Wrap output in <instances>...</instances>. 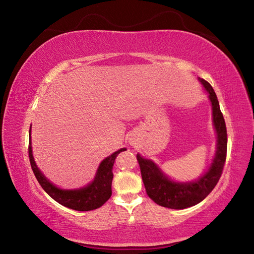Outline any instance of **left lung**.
<instances>
[{
	"mask_svg": "<svg viewBox=\"0 0 254 254\" xmlns=\"http://www.w3.org/2000/svg\"><path fill=\"white\" fill-rule=\"evenodd\" d=\"M209 94L213 108V121L217 132V150L209 170L197 181L178 183L169 180L152 160L136 155L141 175L147 195L153 201L167 208L183 209L196 205L206 197L216 187L222 177L227 156V130L223 113L220 111L217 96L208 82L201 79Z\"/></svg>",
	"mask_w": 254,
	"mask_h": 254,
	"instance_id": "obj_1",
	"label": "left lung"
}]
</instances>
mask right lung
Returning <instances> with one entry per match:
<instances>
[{
	"label": "right lung",
	"mask_w": 254,
	"mask_h": 254,
	"mask_svg": "<svg viewBox=\"0 0 254 254\" xmlns=\"http://www.w3.org/2000/svg\"><path fill=\"white\" fill-rule=\"evenodd\" d=\"M123 150H126V148H121L120 150L113 153L109 157L101 161L95 177V180L89 186L79 189V190H61V189L53 186L52 183L49 182V180H47L45 176L37 168L34 157H32L30 141L28 145V155L31 169L34 171L35 177L37 178L42 189L55 201L60 203L63 206L79 210V212H87V210L99 208L110 198L112 194L111 183L113 178V164H115L117 156L123 152Z\"/></svg>",
	"instance_id": "add662e5"
}]
</instances>
